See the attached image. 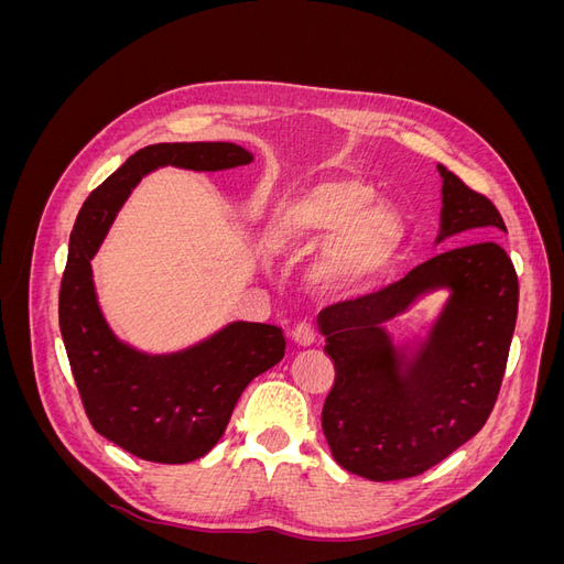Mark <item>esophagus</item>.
Segmentation results:
<instances>
[{
  "mask_svg": "<svg viewBox=\"0 0 564 564\" xmlns=\"http://www.w3.org/2000/svg\"><path fill=\"white\" fill-rule=\"evenodd\" d=\"M315 338H317V334L313 329V324H308V322L296 324L294 332H292V340L299 348H311L315 344Z\"/></svg>",
  "mask_w": 564,
  "mask_h": 564,
  "instance_id": "obj_1",
  "label": "esophagus"
}]
</instances>
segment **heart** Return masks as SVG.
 <instances>
[{
    "mask_svg": "<svg viewBox=\"0 0 564 564\" xmlns=\"http://www.w3.org/2000/svg\"><path fill=\"white\" fill-rule=\"evenodd\" d=\"M308 268L315 289L362 296L402 259L409 224L360 176H329L286 195L270 209L261 240L275 256H303L321 240Z\"/></svg>",
    "mask_w": 564,
    "mask_h": 564,
    "instance_id": "heart-1",
    "label": "heart"
}]
</instances>
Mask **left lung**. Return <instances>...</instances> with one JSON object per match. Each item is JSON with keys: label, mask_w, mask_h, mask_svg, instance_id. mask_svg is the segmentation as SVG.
Masks as SVG:
<instances>
[{"label": "left lung", "mask_w": 564, "mask_h": 564, "mask_svg": "<svg viewBox=\"0 0 564 564\" xmlns=\"http://www.w3.org/2000/svg\"><path fill=\"white\" fill-rule=\"evenodd\" d=\"M437 172L435 245L456 235L468 245L445 249L377 294L317 315L324 352L336 369L322 409L324 437L340 468L373 482L421 475L480 433L516 332V268L497 242L482 240L506 232L503 218L447 166L437 164ZM435 291L451 296L430 332L395 345L389 329Z\"/></svg>", "instance_id": "obj_1"}]
</instances>
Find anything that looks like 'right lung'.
<instances>
[{"label": "right lung", "mask_w": 564, "mask_h": 564, "mask_svg": "<svg viewBox=\"0 0 564 564\" xmlns=\"http://www.w3.org/2000/svg\"><path fill=\"white\" fill-rule=\"evenodd\" d=\"M253 160L235 143H158L131 155L84 202L58 296L61 336L96 433L155 464H191L224 437L232 409L259 373L284 357V334L230 322L199 344L166 355L135 350L100 311L91 259L143 176L162 166L226 172Z\"/></svg>", "instance_id": "1"}]
</instances>
